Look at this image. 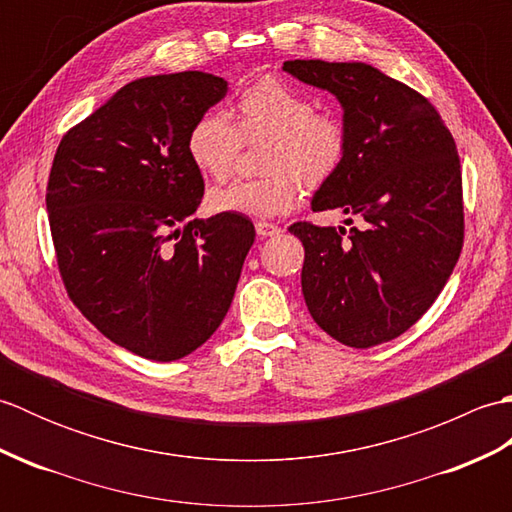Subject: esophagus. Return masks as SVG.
Wrapping results in <instances>:
<instances>
[{"label": "esophagus", "mask_w": 512, "mask_h": 512, "mask_svg": "<svg viewBox=\"0 0 512 512\" xmlns=\"http://www.w3.org/2000/svg\"><path fill=\"white\" fill-rule=\"evenodd\" d=\"M255 231L259 237H273V235H279L281 228L273 222H257L255 224Z\"/></svg>", "instance_id": "obj_1"}]
</instances>
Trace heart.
I'll list each match as a JSON object with an SVG mask.
<instances>
[{
  "label": "heart",
  "mask_w": 512,
  "mask_h": 512,
  "mask_svg": "<svg viewBox=\"0 0 512 512\" xmlns=\"http://www.w3.org/2000/svg\"><path fill=\"white\" fill-rule=\"evenodd\" d=\"M235 123L222 112H206L189 129L187 154L202 176L222 180L244 140L266 138L262 178L233 180L209 191L213 213L277 217L301 200V180L319 187L341 169L347 132L339 118L317 112L310 96L275 76H262L237 94Z\"/></svg>",
  "instance_id": "obj_1"
}]
</instances>
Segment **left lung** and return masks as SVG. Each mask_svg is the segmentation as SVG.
I'll list each match as a JSON object with an SVG mask.
<instances>
[{
    "mask_svg": "<svg viewBox=\"0 0 512 512\" xmlns=\"http://www.w3.org/2000/svg\"><path fill=\"white\" fill-rule=\"evenodd\" d=\"M284 70L328 90L343 107L347 154L312 195V211L361 220L292 224L306 259L301 292L323 332L374 347L407 332L438 299L464 239L458 149L438 110L369 63L286 61Z\"/></svg>",
    "mask_w": 512,
    "mask_h": 512,
    "instance_id": "left-lung-1",
    "label": "left lung"
}]
</instances>
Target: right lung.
Instances as JSON below:
<instances>
[{"instance_id": "add662e5", "label": "right lung", "mask_w": 512, "mask_h": 512, "mask_svg": "<svg viewBox=\"0 0 512 512\" xmlns=\"http://www.w3.org/2000/svg\"><path fill=\"white\" fill-rule=\"evenodd\" d=\"M226 90L206 72L136 79L54 154L46 206L65 290L96 330L149 361L211 339L255 242L244 215L191 220L204 180L187 136Z\"/></svg>"}]
</instances>
